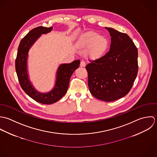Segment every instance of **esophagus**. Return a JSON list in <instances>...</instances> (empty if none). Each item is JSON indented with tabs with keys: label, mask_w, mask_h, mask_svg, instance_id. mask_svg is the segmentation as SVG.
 I'll return each mask as SVG.
<instances>
[{
	"label": "esophagus",
	"mask_w": 157,
	"mask_h": 157,
	"mask_svg": "<svg viewBox=\"0 0 157 157\" xmlns=\"http://www.w3.org/2000/svg\"><path fill=\"white\" fill-rule=\"evenodd\" d=\"M86 62L85 61H81V63H80V66L81 67H84L85 66H86Z\"/></svg>",
	"instance_id": "1"
}]
</instances>
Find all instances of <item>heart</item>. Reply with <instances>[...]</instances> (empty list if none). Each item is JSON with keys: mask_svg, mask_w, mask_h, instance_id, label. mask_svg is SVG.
Masks as SVG:
<instances>
[{"mask_svg": "<svg viewBox=\"0 0 157 157\" xmlns=\"http://www.w3.org/2000/svg\"><path fill=\"white\" fill-rule=\"evenodd\" d=\"M79 46L82 48L87 47L86 53L92 58L101 57L106 51L108 45V39L104 36L94 32L85 33L79 40Z\"/></svg>", "mask_w": 157, "mask_h": 157, "instance_id": "heart-1", "label": "heart"}]
</instances>
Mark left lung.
I'll use <instances>...</instances> for the list:
<instances>
[{"mask_svg": "<svg viewBox=\"0 0 157 157\" xmlns=\"http://www.w3.org/2000/svg\"><path fill=\"white\" fill-rule=\"evenodd\" d=\"M105 29L111 36L110 50L86 68L90 93L98 99L111 102L124 97L132 89L138 70V50L127 34Z\"/></svg>", "mask_w": 157, "mask_h": 157, "instance_id": "left-lung-1", "label": "left lung"}]
</instances>
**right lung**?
Segmentation results:
<instances>
[{
	"label": "right lung",
	"instance_id": "obj_1",
	"mask_svg": "<svg viewBox=\"0 0 157 157\" xmlns=\"http://www.w3.org/2000/svg\"><path fill=\"white\" fill-rule=\"evenodd\" d=\"M52 27H37L29 32L22 39L19 44L15 61L16 71L21 87L23 90L36 101L51 104L58 101L67 93L70 79L74 71L80 64L79 60H76L70 63L61 65L57 71L56 82L55 88L47 94H40L32 86L29 81L27 70V61L29 50L33 43L39 37L41 34L51 32Z\"/></svg>",
	"mask_w": 157,
	"mask_h": 157
}]
</instances>
